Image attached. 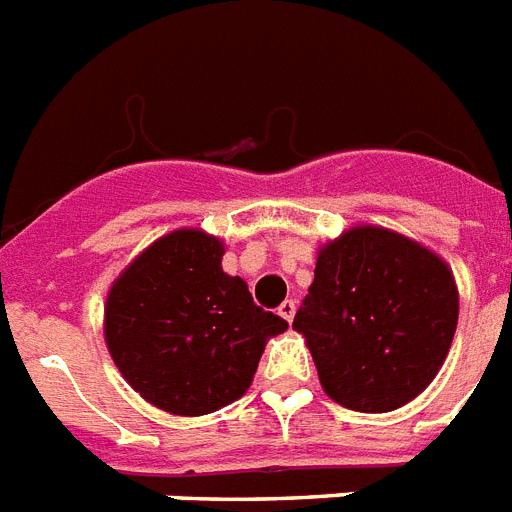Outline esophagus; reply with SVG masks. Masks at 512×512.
Returning <instances> with one entry per match:
<instances>
[{
  "instance_id": "34e87169",
  "label": "esophagus",
  "mask_w": 512,
  "mask_h": 512,
  "mask_svg": "<svg viewBox=\"0 0 512 512\" xmlns=\"http://www.w3.org/2000/svg\"><path fill=\"white\" fill-rule=\"evenodd\" d=\"M277 311H280L282 319H287V322H293V316H295V301H285L280 308H277Z\"/></svg>"
}]
</instances>
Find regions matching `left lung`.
I'll return each instance as SVG.
<instances>
[{"instance_id":"1","label":"left lung","mask_w":512,"mask_h":512,"mask_svg":"<svg viewBox=\"0 0 512 512\" xmlns=\"http://www.w3.org/2000/svg\"><path fill=\"white\" fill-rule=\"evenodd\" d=\"M455 327L458 287L445 261L382 227H356L322 248L293 319L324 392L361 413L395 411L424 392Z\"/></svg>"}]
</instances>
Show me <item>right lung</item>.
Instances as JSON below:
<instances>
[{
	"instance_id": "1",
	"label": "right lung",
	"mask_w": 512,
	"mask_h": 512,
	"mask_svg": "<svg viewBox=\"0 0 512 512\" xmlns=\"http://www.w3.org/2000/svg\"><path fill=\"white\" fill-rule=\"evenodd\" d=\"M222 253L206 232H170L109 290L104 335L117 369L141 398L175 416L238 400L266 337L287 329L253 303L246 282L222 272Z\"/></svg>"
}]
</instances>
